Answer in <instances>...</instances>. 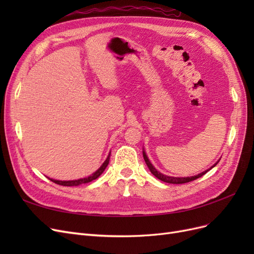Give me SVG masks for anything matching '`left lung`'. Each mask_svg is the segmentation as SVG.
<instances>
[{
	"label": "left lung",
	"mask_w": 254,
	"mask_h": 254,
	"mask_svg": "<svg viewBox=\"0 0 254 254\" xmlns=\"http://www.w3.org/2000/svg\"><path fill=\"white\" fill-rule=\"evenodd\" d=\"M143 157H144V160H145L146 164H147V166H148V168H149V171L151 172V174H152L153 176L157 177V178H158L159 180H161V181L166 182V183H173V184L188 183V182L194 181V180H196V179H198V178H200V177H202L204 174H206L210 170H212V168H213L214 166H216V164L219 162V160H218L216 163H215L214 165H212V166L209 168V170H206V171H204V172H202V173H200V174H198V175H196V176H191V177H172V176H167V175H164V174H162V173H160L159 171H157V168L151 164V162L149 161L147 155H146V152H145L144 149H143Z\"/></svg>",
	"instance_id": "1"
}]
</instances>
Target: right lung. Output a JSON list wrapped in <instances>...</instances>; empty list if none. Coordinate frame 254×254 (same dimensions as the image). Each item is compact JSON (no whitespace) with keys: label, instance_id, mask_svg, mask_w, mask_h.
I'll list each match as a JSON object with an SVG mask.
<instances>
[{"label":"right lung","instance_id":"obj_1","mask_svg":"<svg viewBox=\"0 0 254 254\" xmlns=\"http://www.w3.org/2000/svg\"><path fill=\"white\" fill-rule=\"evenodd\" d=\"M110 155L111 152H109L108 157H107V159L105 160V162L101 165V167L98 168V170L96 172H94L92 175L86 177V178H80V179H77V180H67V181H63V180H55V179H51L49 178L51 181H53L54 183L56 184H59V186H64V187H77V186H80V184H83V183H88V182H91L93 181L95 179H97L99 176H101L104 171L106 170V167L108 166L109 164V160H110Z\"/></svg>","mask_w":254,"mask_h":254}]
</instances>
